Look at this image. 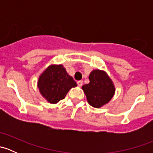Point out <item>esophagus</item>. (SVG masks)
I'll return each instance as SVG.
<instances>
[{"instance_id":"34e87169","label":"esophagus","mask_w":153,"mask_h":153,"mask_svg":"<svg viewBox=\"0 0 153 153\" xmlns=\"http://www.w3.org/2000/svg\"><path fill=\"white\" fill-rule=\"evenodd\" d=\"M77 84H78V85L79 86H81L83 84V81H81V80H80V81H77Z\"/></svg>"}]
</instances>
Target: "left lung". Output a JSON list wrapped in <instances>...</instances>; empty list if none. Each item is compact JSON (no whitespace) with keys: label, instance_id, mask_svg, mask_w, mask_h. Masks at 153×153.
<instances>
[{"label":"left lung","instance_id":"obj_1","mask_svg":"<svg viewBox=\"0 0 153 153\" xmlns=\"http://www.w3.org/2000/svg\"><path fill=\"white\" fill-rule=\"evenodd\" d=\"M89 83L82 86L88 103L99 108L109 102L115 93V87L106 72L93 70L89 76Z\"/></svg>","mask_w":153,"mask_h":153}]
</instances>
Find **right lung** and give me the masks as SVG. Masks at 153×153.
Segmentation results:
<instances>
[{"mask_svg":"<svg viewBox=\"0 0 153 153\" xmlns=\"http://www.w3.org/2000/svg\"><path fill=\"white\" fill-rule=\"evenodd\" d=\"M76 86V82L62 65L48 67L40 76L38 83L41 95L51 104L64 99L69 89Z\"/></svg>","mask_w":153,"mask_h":153,"instance_id":"1","label":"right lung"}]
</instances>
